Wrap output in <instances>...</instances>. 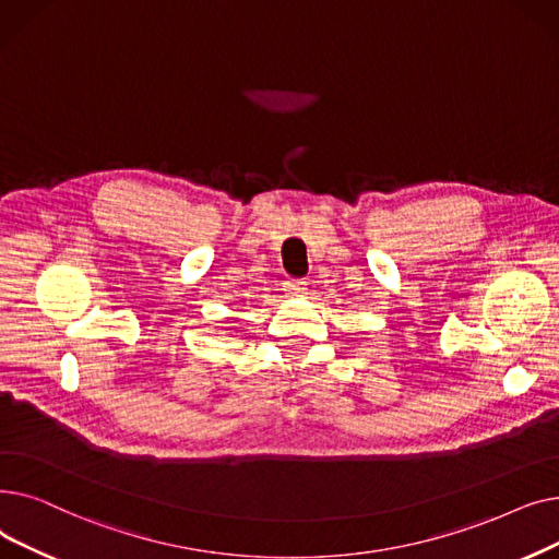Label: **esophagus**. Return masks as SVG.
I'll list each match as a JSON object with an SVG mask.
<instances>
[{"label": "esophagus", "mask_w": 559, "mask_h": 559, "mask_svg": "<svg viewBox=\"0 0 559 559\" xmlns=\"http://www.w3.org/2000/svg\"><path fill=\"white\" fill-rule=\"evenodd\" d=\"M286 290H288V296H302L305 290H307V282H300V280H294V282H288L286 284Z\"/></svg>", "instance_id": "34e87169"}]
</instances>
